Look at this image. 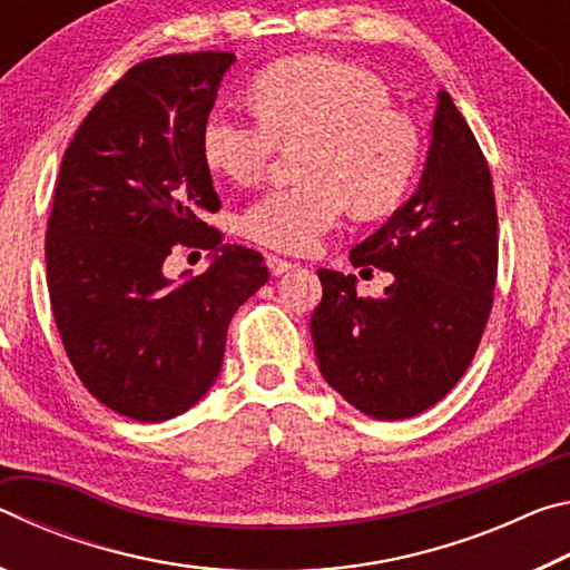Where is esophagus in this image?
I'll return each mask as SVG.
<instances>
[{"mask_svg": "<svg viewBox=\"0 0 570 570\" xmlns=\"http://www.w3.org/2000/svg\"><path fill=\"white\" fill-rule=\"evenodd\" d=\"M266 262H268V268H272L274 276H284V274H288L296 266L292 262H286V258H282V256H268Z\"/></svg>", "mask_w": 570, "mask_h": 570, "instance_id": "obj_1", "label": "esophagus"}]
</instances>
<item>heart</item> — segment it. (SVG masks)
<instances>
[{
  "instance_id": "b5f03b06",
  "label": "heart",
  "mask_w": 570,
  "mask_h": 570,
  "mask_svg": "<svg viewBox=\"0 0 570 570\" xmlns=\"http://www.w3.org/2000/svg\"><path fill=\"white\" fill-rule=\"evenodd\" d=\"M258 115L236 108L208 112L204 158L218 176L256 183L282 148H296L304 180L276 186L240 214L256 244L306 254L340 226L346 204L356 216L390 214L407 193L420 160L417 132L392 110L387 85L336 57H294L256 77Z\"/></svg>"
}]
</instances>
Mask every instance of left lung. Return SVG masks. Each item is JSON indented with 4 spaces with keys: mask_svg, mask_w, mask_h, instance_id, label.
I'll use <instances>...</instances> for the list:
<instances>
[{
    "mask_svg": "<svg viewBox=\"0 0 570 570\" xmlns=\"http://www.w3.org/2000/svg\"><path fill=\"white\" fill-rule=\"evenodd\" d=\"M350 262L377 266L394 282L384 296L362 298L352 274L316 272L324 296L312 314V340L324 380L370 417L420 414L470 366L498 276L493 178L445 90L417 190L352 248Z\"/></svg>",
    "mask_w": 570,
    "mask_h": 570,
    "instance_id": "1",
    "label": "left lung"
}]
</instances>
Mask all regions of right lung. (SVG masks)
<instances>
[{"label": "right lung", "mask_w": 570, "mask_h": 570, "mask_svg": "<svg viewBox=\"0 0 570 570\" xmlns=\"http://www.w3.org/2000/svg\"><path fill=\"white\" fill-rule=\"evenodd\" d=\"M236 55L153 57L130 67L62 156L45 262L57 332L95 400L138 422L190 410L216 382L228 324L268 282L258 250L224 244L200 132ZM178 243L215 264L173 285Z\"/></svg>", "instance_id": "right-lung-1"}]
</instances>
